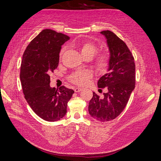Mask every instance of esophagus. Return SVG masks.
Segmentation results:
<instances>
[{
  "mask_svg": "<svg viewBox=\"0 0 161 161\" xmlns=\"http://www.w3.org/2000/svg\"><path fill=\"white\" fill-rule=\"evenodd\" d=\"M82 90H83L82 88H78V87H77V88H75L74 89V91H75V93H78V92H80V91H81Z\"/></svg>",
  "mask_w": 161,
  "mask_h": 161,
  "instance_id": "esophagus-1",
  "label": "esophagus"
}]
</instances>
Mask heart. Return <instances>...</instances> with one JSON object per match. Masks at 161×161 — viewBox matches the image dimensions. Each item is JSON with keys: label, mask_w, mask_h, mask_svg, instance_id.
<instances>
[{"label": "heart", "mask_w": 161, "mask_h": 161, "mask_svg": "<svg viewBox=\"0 0 161 161\" xmlns=\"http://www.w3.org/2000/svg\"><path fill=\"white\" fill-rule=\"evenodd\" d=\"M79 49L83 58L93 57L97 52V47L91 41H83L78 44ZM64 49L60 53L61 57ZM110 64V56L106 52H102L96 57L94 60V66L100 73H105L108 70ZM92 77V73L88 70H80L75 71L69 77V80L77 86H84L88 82Z\"/></svg>", "instance_id": "obj_1"}]
</instances>
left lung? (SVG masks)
Here are the masks:
<instances>
[{
	"label": "left lung",
	"instance_id": "8db88e82",
	"mask_svg": "<svg viewBox=\"0 0 161 161\" xmlns=\"http://www.w3.org/2000/svg\"><path fill=\"white\" fill-rule=\"evenodd\" d=\"M107 40L110 51L108 73L98 81V88H107L100 97L93 93L89 102V114L94 119L106 122L118 117L126 106L136 85L134 58L124 41L110 31L101 32Z\"/></svg>",
	"mask_w": 161,
	"mask_h": 161
}]
</instances>
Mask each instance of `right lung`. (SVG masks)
I'll list each match as a JSON object with an SVG mask.
<instances>
[{"instance_id": "1", "label": "right lung", "mask_w": 161, "mask_h": 161, "mask_svg": "<svg viewBox=\"0 0 161 161\" xmlns=\"http://www.w3.org/2000/svg\"><path fill=\"white\" fill-rule=\"evenodd\" d=\"M69 37L51 29H45L28 44L23 56L20 78L28 105L36 115L46 121L61 119L67 112L72 89L50 86V75L59 63L61 46Z\"/></svg>"}]
</instances>
